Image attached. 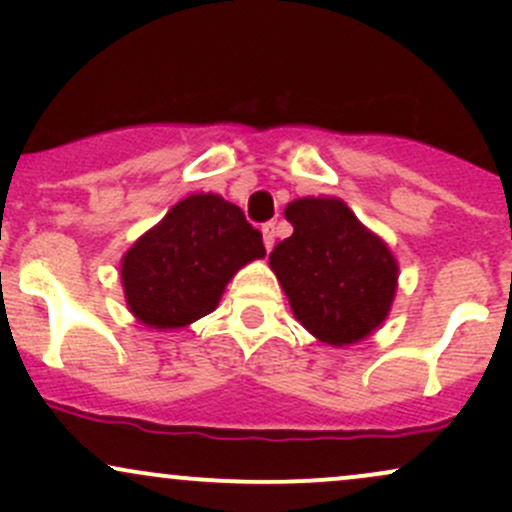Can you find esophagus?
<instances>
[{
  "instance_id": "esophagus-1",
  "label": "esophagus",
  "mask_w": 512,
  "mask_h": 512,
  "mask_svg": "<svg viewBox=\"0 0 512 512\" xmlns=\"http://www.w3.org/2000/svg\"><path fill=\"white\" fill-rule=\"evenodd\" d=\"M274 238H276V228H274V223H264V226H262V240H264V248L272 250V248H274Z\"/></svg>"
}]
</instances>
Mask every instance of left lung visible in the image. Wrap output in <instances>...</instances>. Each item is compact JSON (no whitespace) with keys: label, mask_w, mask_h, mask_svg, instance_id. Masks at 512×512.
Returning <instances> with one entry per match:
<instances>
[{"label":"left lung","mask_w":512,"mask_h":512,"mask_svg":"<svg viewBox=\"0 0 512 512\" xmlns=\"http://www.w3.org/2000/svg\"><path fill=\"white\" fill-rule=\"evenodd\" d=\"M293 233L269 255L291 313L320 342L349 346L378 330L397 296L390 245L339 197H301L284 209Z\"/></svg>","instance_id":"8db88e82"}]
</instances>
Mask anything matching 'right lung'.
<instances>
[{
	"mask_svg": "<svg viewBox=\"0 0 512 512\" xmlns=\"http://www.w3.org/2000/svg\"><path fill=\"white\" fill-rule=\"evenodd\" d=\"M264 255L243 209L214 192L187 195L122 255L129 313L158 332L192 325L214 313L238 269Z\"/></svg>",
	"mask_w": 512,
	"mask_h": 512,
	"instance_id": "right-lung-1",
	"label": "right lung"
}]
</instances>
